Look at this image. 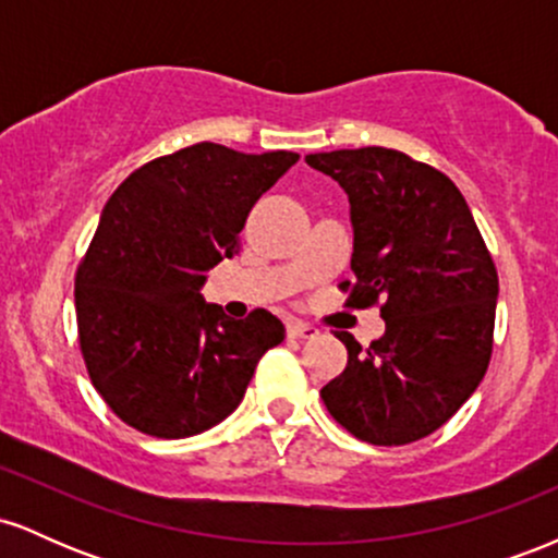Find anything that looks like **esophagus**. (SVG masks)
<instances>
[{"mask_svg":"<svg viewBox=\"0 0 558 558\" xmlns=\"http://www.w3.org/2000/svg\"><path fill=\"white\" fill-rule=\"evenodd\" d=\"M288 336L299 338V341H312V338L319 336V330L312 323H304V319H288Z\"/></svg>","mask_w":558,"mask_h":558,"instance_id":"obj_1","label":"esophagus"}]
</instances>
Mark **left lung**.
<instances>
[{
	"mask_svg": "<svg viewBox=\"0 0 558 558\" xmlns=\"http://www.w3.org/2000/svg\"><path fill=\"white\" fill-rule=\"evenodd\" d=\"M341 183L354 222L345 306H380L386 336L362 349L338 330L349 364L319 390L330 417L373 446H403L446 425L493 354L498 272L462 191L399 149L306 155Z\"/></svg>",
	"mask_w": 558,
	"mask_h": 558,
	"instance_id": "8db88e82",
	"label": "left lung"
}]
</instances>
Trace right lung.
Listing matches in <instances>:
<instances>
[{
	"label": "right lung",
	"instance_id": "obj_1",
	"mask_svg": "<svg viewBox=\"0 0 558 558\" xmlns=\"http://www.w3.org/2000/svg\"><path fill=\"white\" fill-rule=\"evenodd\" d=\"M296 162L293 151L202 141L114 189L75 270V319L92 386L133 430L189 438L215 427L286 338L267 310L230 319L198 288L239 254L257 198Z\"/></svg>",
	"mask_w": 558,
	"mask_h": 558
}]
</instances>
